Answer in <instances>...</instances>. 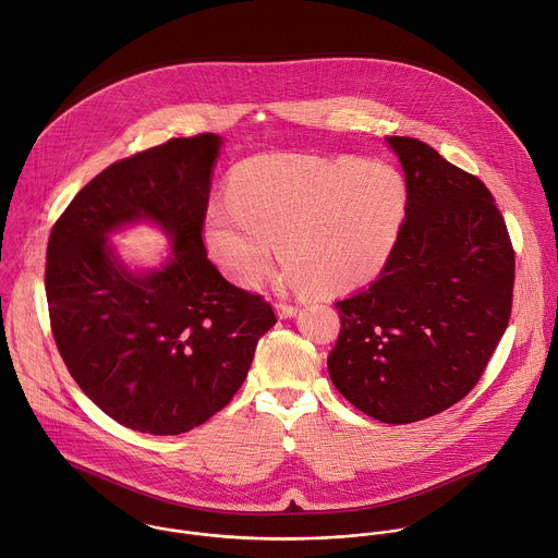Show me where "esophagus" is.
Returning <instances> with one entry per match:
<instances>
[{
  "label": "esophagus",
  "mask_w": 558,
  "mask_h": 558,
  "mask_svg": "<svg viewBox=\"0 0 558 558\" xmlns=\"http://www.w3.org/2000/svg\"><path fill=\"white\" fill-rule=\"evenodd\" d=\"M276 313H278V317H293L298 313V306L287 304V302H278L276 304Z\"/></svg>",
  "instance_id": "esophagus-1"
}]
</instances>
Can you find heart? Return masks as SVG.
Segmentation results:
<instances>
[{"mask_svg": "<svg viewBox=\"0 0 558 558\" xmlns=\"http://www.w3.org/2000/svg\"><path fill=\"white\" fill-rule=\"evenodd\" d=\"M407 203L404 179L386 163L265 154L231 172L229 203L207 209L203 238L243 287L269 274L280 243L298 284L344 291L386 265Z\"/></svg>", "mask_w": 558, "mask_h": 558, "instance_id": "heart-1", "label": "heart"}]
</instances>
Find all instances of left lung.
Returning <instances> with one entry per match:
<instances>
[{"mask_svg": "<svg viewBox=\"0 0 558 558\" xmlns=\"http://www.w3.org/2000/svg\"><path fill=\"white\" fill-rule=\"evenodd\" d=\"M407 220L379 274L338 302L336 388L384 424L433 417L474 388L512 311L514 250L490 190L411 136H388Z\"/></svg>", "mask_w": 558, "mask_h": 558, "instance_id": "left-lung-1", "label": "left lung"}]
</instances>
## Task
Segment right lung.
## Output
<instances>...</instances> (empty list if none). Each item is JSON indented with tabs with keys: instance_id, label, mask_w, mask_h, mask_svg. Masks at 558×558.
I'll use <instances>...</instances> for the list:
<instances>
[{
	"instance_id": "right-lung-1",
	"label": "right lung",
	"mask_w": 558,
	"mask_h": 558,
	"mask_svg": "<svg viewBox=\"0 0 558 558\" xmlns=\"http://www.w3.org/2000/svg\"><path fill=\"white\" fill-rule=\"evenodd\" d=\"M222 138H170L112 163L78 192L50 231L46 298L57 349L114 422L181 435L225 409L258 340L276 325L263 295L209 263L203 222ZM149 219L171 235L158 270H128L107 241Z\"/></svg>"
}]
</instances>
